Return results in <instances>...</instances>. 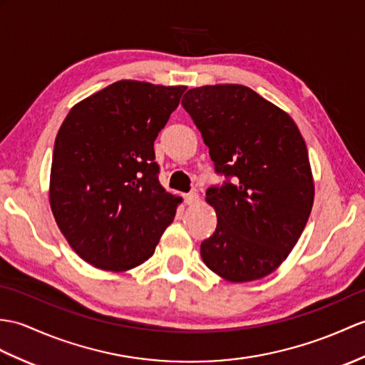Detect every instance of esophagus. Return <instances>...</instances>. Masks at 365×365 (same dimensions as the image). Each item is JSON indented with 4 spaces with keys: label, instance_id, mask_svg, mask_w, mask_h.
Masks as SVG:
<instances>
[{
    "label": "esophagus",
    "instance_id": "obj_1",
    "mask_svg": "<svg viewBox=\"0 0 365 365\" xmlns=\"http://www.w3.org/2000/svg\"><path fill=\"white\" fill-rule=\"evenodd\" d=\"M185 203L186 205H196V203L199 202V194L197 192H188L185 194Z\"/></svg>",
    "mask_w": 365,
    "mask_h": 365
}]
</instances>
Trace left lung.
Here are the masks:
<instances>
[{
  "label": "left lung",
  "instance_id": "1",
  "mask_svg": "<svg viewBox=\"0 0 365 365\" xmlns=\"http://www.w3.org/2000/svg\"><path fill=\"white\" fill-rule=\"evenodd\" d=\"M182 106L210 149L222 185L210 186L215 233L203 262L228 282H253L282 264L314 202L308 149L292 118L249 87L191 88Z\"/></svg>",
  "mask_w": 365,
  "mask_h": 365
}]
</instances>
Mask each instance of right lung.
<instances>
[{
  "label": "right lung",
  "mask_w": 365,
  "mask_h": 365,
  "mask_svg": "<svg viewBox=\"0 0 365 365\" xmlns=\"http://www.w3.org/2000/svg\"><path fill=\"white\" fill-rule=\"evenodd\" d=\"M186 87L118 81L76 104L54 143L49 202L73 250L121 272L155 250L182 199L158 182L154 141Z\"/></svg>",
  "instance_id": "obj_1"
}]
</instances>
